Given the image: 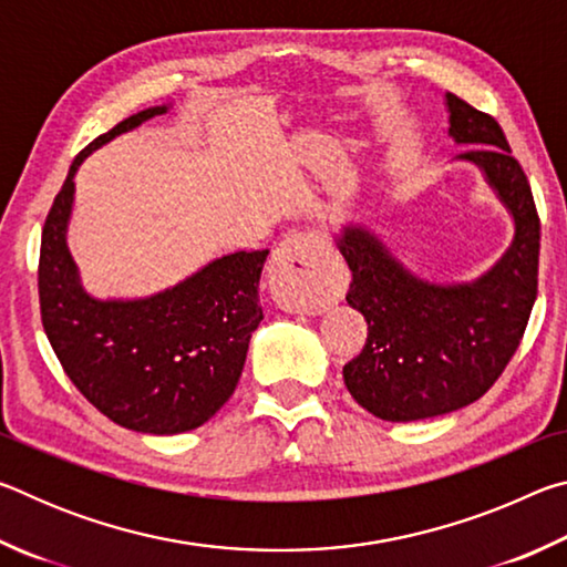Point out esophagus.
I'll use <instances>...</instances> for the list:
<instances>
[{
	"instance_id": "esophagus-1",
	"label": "esophagus",
	"mask_w": 567,
	"mask_h": 567,
	"mask_svg": "<svg viewBox=\"0 0 567 567\" xmlns=\"http://www.w3.org/2000/svg\"><path fill=\"white\" fill-rule=\"evenodd\" d=\"M324 239L315 233H290L277 245L270 262V282L280 300L295 312H312V285L320 272Z\"/></svg>"
}]
</instances>
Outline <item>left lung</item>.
Returning a JSON list of instances; mask_svg holds the SVG:
<instances>
[{
	"instance_id": "obj_1",
	"label": "left lung",
	"mask_w": 567,
	"mask_h": 567,
	"mask_svg": "<svg viewBox=\"0 0 567 567\" xmlns=\"http://www.w3.org/2000/svg\"><path fill=\"white\" fill-rule=\"evenodd\" d=\"M447 134L470 147L453 162L480 169L513 219V239L470 282H433L408 270L375 229L340 225L334 245L352 270L348 305L368 342L342 368L358 405L388 422L427 420L483 398L520 344L537 295L540 219L533 192L491 114L445 94Z\"/></svg>"
}]
</instances>
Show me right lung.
Returning a JSON list of instances; mask_svg holds the SVG:
<instances>
[{
    "mask_svg": "<svg viewBox=\"0 0 567 567\" xmlns=\"http://www.w3.org/2000/svg\"><path fill=\"white\" fill-rule=\"evenodd\" d=\"M172 102L132 114L74 157L47 215L40 305L47 338L76 390L117 425L147 435L195 430L225 405L262 322L260 275L270 249L209 260L147 297H94L66 245L74 175L92 152L137 130Z\"/></svg>",
    "mask_w": 567,
    "mask_h": 567,
    "instance_id": "obj_1",
    "label": "right lung"
}]
</instances>
